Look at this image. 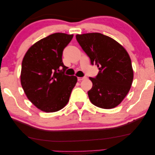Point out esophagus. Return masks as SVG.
Returning a JSON list of instances; mask_svg holds the SVG:
<instances>
[{
    "mask_svg": "<svg viewBox=\"0 0 155 155\" xmlns=\"http://www.w3.org/2000/svg\"><path fill=\"white\" fill-rule=\"evenodd\" d=\"M84 79H86L85 77H78V81H82V80H84Z\"/></svg>",
    "mask_w": 155,
    "mask_h": 155,
    "instance_id": "34e87169",
    "label": "esophagus"
}]
</instances>
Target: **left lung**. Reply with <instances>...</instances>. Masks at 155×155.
Wrapping results in <instances>:
<instances>
[{"mask_svg":"<svg viewBox=\"0 0 155 155\" xmlns=\"http://www.w3.org/2000/svg\"><path fill=\"white\" fill-rule=\"evenodd\" d=\"M76 39L97 66L95 78H89L92 88L88 91L91 103L101 108L118 106L128 94L133 80L131 60L126 49L111 38L100 33L76 35Z\"/></svg>","mask_w":155,"mask_h":155,"instance_id":"obj_1","label":"left lung"}]
</instances>
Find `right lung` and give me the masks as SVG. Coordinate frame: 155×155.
Instances as JSON below:
<instances>
[{"mask_svg": "<svg viewBox=\"0 0 155 155\" xmlns=\"http://www.w3.org/2000/svg\"><path fill=\"white\" fill-rule=\"evenodd\" d=\"M73 37L55 33L29 48L22 62L20 82L25 93L38 108L54 113L67 105L77 77L64 74L62 52Z\"/></svg>", "mask_w": 155, "mask_h": 155, "instance_id": "obj_1", "label": "right lung"}]
</instances>
